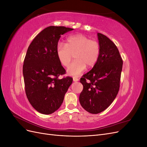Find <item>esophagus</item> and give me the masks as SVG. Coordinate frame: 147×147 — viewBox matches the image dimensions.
I'll return each instance as SVG.
<instances>
[{
  "mask_svg": "<svg viewBox=\"0 0 147 147\" xmlns=\"http://www.w3.org/2000/svg\"><path fill=\"white\" fill-rule=\"evenodd\" d=\"M73 80H74V82H78L79 80V79L78 78H76V77H74Z\"/></svg>",
  "mask_w": 147,
  "mask_h": 147,
  "instance_id": "34e87169",
  "label": "esophagus"
}]
</instances>
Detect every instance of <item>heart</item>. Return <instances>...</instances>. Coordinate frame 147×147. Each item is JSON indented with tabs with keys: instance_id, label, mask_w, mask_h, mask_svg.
Returning <instances> with one entry per match:
<instances>
[{
	"instance_id": "1",
	"label": "heart",
	"mask_w": 147,
	"mask_h": 147,
	"mask_svg": "<svg viewBox=\"0 0 147 147\" xmlns=\"http://www.w3.org/2000/svg\"><path fill=\"white\" fill-rule=\"evenodd\" d=\"M100 53L99 43L90 40L81 34L71 35L67 38L66 43L59 42L56 47V56L59 63L67 67L73 55L75 59L67 69V73L73 77H77L89 67L94 65L98 60Z\"/></svg>"
}]
</instances>
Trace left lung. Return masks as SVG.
<instances>
[{"label":"left lung","instance_id":"left-lung-1","mask_svg":"<svg viewBox=\"0 0 147 147\" xmlns=\"http://www.w3.org/2000/svg\"><path fill=\"white\" fill-rule=\"evenodd\" d=\"M100 56L92 69L83 75V91L79 100L82 107L92 114L103 112L112 103L119 89L123 60L115 44L97 33Z\"/></svg>","mask_w":147,"mask_h":147}]
</instances>
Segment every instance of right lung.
<instances>
[{"mask_svg": "<svg viewBox=\"0 0 147 147\" xmlns=\"http://www.w3.org/2000/svg\"><path fill=\"white\" fill-rule=\"evenodd\" d=\"M72 30L64 26H49L28 47L23 67L25 91L30 104L40 113L51 114L58 109L72 83L70 77L58 78L65 70L56 56L61 36Z\"/></svg>", "mask_w": 147, "mask_h": 147, "instance_id": "obj_1", "label": "right lung"}]
</instances>
